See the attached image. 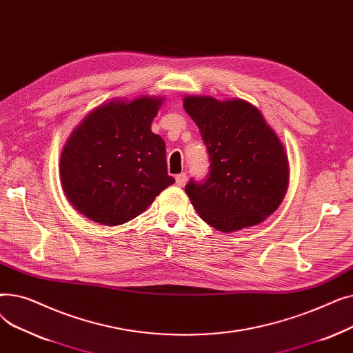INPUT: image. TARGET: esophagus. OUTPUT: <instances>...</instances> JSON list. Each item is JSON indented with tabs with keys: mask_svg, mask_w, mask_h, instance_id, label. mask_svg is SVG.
<instances>
[{
	"mask_svg": "<svg viewBox=\"0 0 353 353\" xmlns=\"http://www.w3.org/2000/svg\"><path fill=\"white\" fill-rule=\"evenodd\" d=\"M186 181H188V176H186V173H180V174H177L176 176V184L179 188H183L184 184H186Z\"/></svg>",
	"mask_w": 353,
	"mask_h": 353,
	"instance_id": "obj_1",
	"label": "esophagus"
}]
</instances>
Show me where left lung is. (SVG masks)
I'll use <instances>...</instances> for the list:
<instances>
[{
	"instance_id": "1",
	"label": "left lung",
	"mask_w": 353,
	"mask_h": 353,
	"mask_svg": "<svg viewBox=\"0 0 353 353\" xmlns=\"http://www.w3.org/2000/svg\"><path fill=\"white\" fill-rule=\"evenodd\" d=\"M183 107L197 124L210 161L206 179H190L184 188L199 216L225 233L261 223L288 189L289 163L279 139L261 111L243 100L186 97Z\"/></svg>"
}]
</instances>
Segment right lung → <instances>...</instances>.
<instances>
[{"mask_svg":"<svg viewBox=\"0 0 353 353\" xmlns=\"http://www.w3.org/2000/svg\"><path fill=\"white\" fill-rule=\"evenodd\" d=\"M160 99L110 103L83 120L67 140L60 174L71 205L107 226L127 223L174 183L165 144L152 133Z\"/></svg>","mask_w":353,"mask_h":353,"instance_id":"add662e5","label":"right lung"}]
</instances>
